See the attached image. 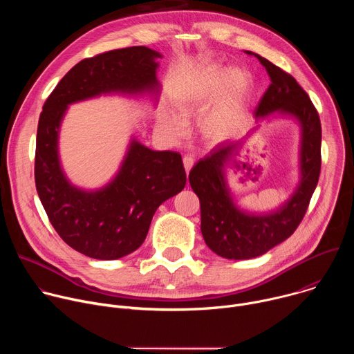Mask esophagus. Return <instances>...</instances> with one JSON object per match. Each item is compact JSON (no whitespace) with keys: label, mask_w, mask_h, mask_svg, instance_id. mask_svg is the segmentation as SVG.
<instances>
[{"label":"esophagus","mask_w":354,"mask_h":354,"mask_svg":"<svg viewBox=\"0 0 354 354\" xmlns=\"http://www.w3.org/2000/svg\"><path fill=\"white\" fill-rule=\"evenodd\" d=\"M193 162H194V160H193V157H190V156H185L183 157V167H185V171H186V174L192 169V167H193Z\"/></svg>","instance_id":"34e87169"}]
</instances>
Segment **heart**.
I'll return each mask as SVG.
<instances>
[{
  "label": "heart",
  "mask_w": 354,
  "mask_h": 354,
  "mask_svg": "<svg viewBox=\"0 0 354 354\" xmlns=\"http://www.w3.org/2000/svg\"><path fill=\"white\" fill-rule=\"evenodd\" d=\"M249 92L250 77L246 70L209 64L178 91L172 100L176 113L164 112L160 124L171 138L178 140L185 133V120L203 112L210 104L200 119L198 130L207 141L223 142L236 131Z\"/></svg>",
  "instance_id": "obj_1"
}]
</instances>
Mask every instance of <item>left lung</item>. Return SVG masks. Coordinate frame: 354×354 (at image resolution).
Wrapping results in <instances>:
<instances>
[{"label":"left lung","instance_id":"left-lung-1","mask_svg":"<svg viewBox=\"0 0 354 354\" xmlns=\"http://www.w3.org/2000/svg\"><path fill=\"white\" fill-rule=\"evenodd\" d=\"M255 56L266 68L270 85L262 96L255 118L292 119L301 131L299 182L292 194L268 213L246 212L236 206L228 186L225 168L235 161L242 141H227L212 149L189 174V182L200 200L201 234L207 246L225 259H252L286 241L306 216L321 172V120L310 96L286 71Z\"/></svg>","mask_w":354,"mask_h":354}]
</instances>
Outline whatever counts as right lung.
I'll return each mask as SVG.
<instances>
[{"label": "right lung", "instance_id": "1", "mask_svg": "<svg viewBox=\"0 0 354 354\" xmlns=\"http://www.w3.org/2000/svg\"><path fill=\"white\" fill-rule=\"evenodd\" d=\"M162 55L133 46L75 64L57 84L39 118L35 183L44 212L62 239L99 261L123 258L141 246L157 209L186 185L182 157L154 151L131 137L118 174L105 186L86 190L66 176L59 136L70 105L100 95H149L158 100L157 59Z\"/></svg>", "mask_w": 354, "mask_h": 354}]
</instances>
